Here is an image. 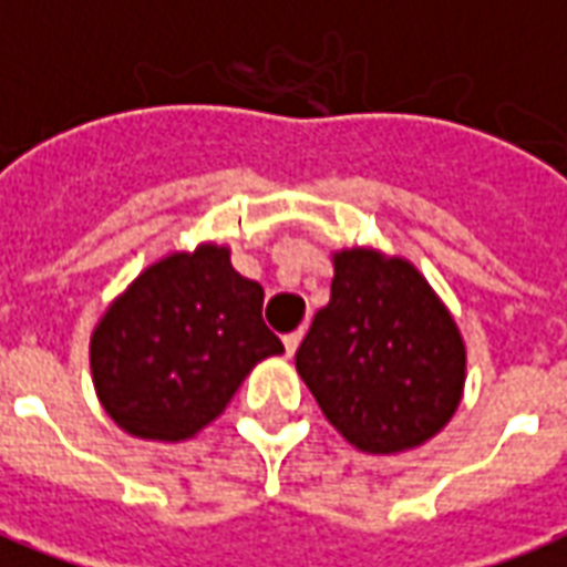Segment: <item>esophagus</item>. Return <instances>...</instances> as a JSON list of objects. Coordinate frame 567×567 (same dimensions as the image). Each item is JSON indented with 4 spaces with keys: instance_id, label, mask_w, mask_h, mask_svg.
Masks as SVG:
<instances>
[{
    "instance_id": "1",
    "label": "esophagus",
    "mask_w": 567,
    "mask_h": 567,
    "mask_svg": "<svg viewBox=\"0 0 567 567\" xmlns=\"http://www.w3.org/2000/svg\"><path fill=\"white\" fill-rule=\"evenodd\" d=\"M300 340H303V333L295 331V333H285L282 337V343H285V352H288V358L295 355L297 352V346H300Z\"/></svg>"
}]
</instances>
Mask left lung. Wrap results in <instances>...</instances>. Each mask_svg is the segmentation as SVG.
Wrapping results in <instances>:
<instances>
[{
	"mask_svg": "<svg viewBox=\"0 0 567 567\" xmlns=\"http://www.w3.org/2000/svg\"><path fill=\"white\" fill-rule=\"evenodd\" d=\"M321 413L370 455L416 450L462 404L464 340L422 272L373 248L333 255L328 307L297 349Z\"/></svg>",
	"mask_w": 567,
	"mask_h": 567,
	"instance_id": "8db88e82",
	"label": "left lung"
}]
</instances>
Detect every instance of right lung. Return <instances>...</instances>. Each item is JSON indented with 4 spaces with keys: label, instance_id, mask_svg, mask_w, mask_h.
<instances>
[{
    "label": "right lung",
    "instance_id": "1",
    "mask_svg": "<svg viewBox=\"0 0 567 567\" xmlns=\"http://www.w3.org/2000/svg\"><path fill=\"white\" fill-rule=\"evenodd\" d=\"M264 288L203 243L142 270L91 337L96 398L117 427L178 443L221 416L251 368L285 346L260 319Z\"/></svg>",
    "mask_w": 567,
    "mask_h": 567
}]
</instances>
